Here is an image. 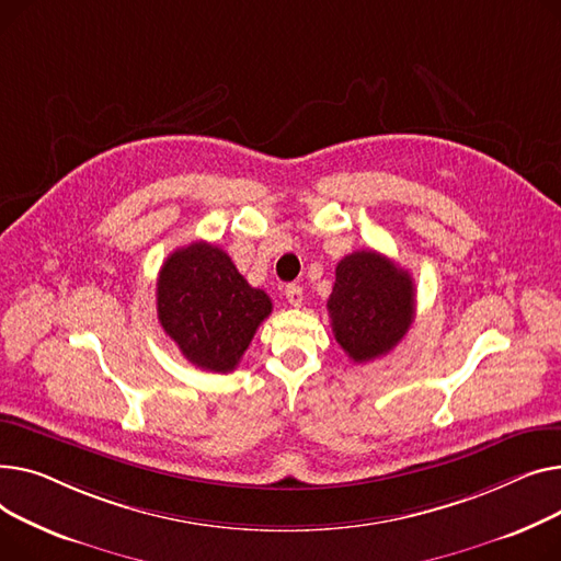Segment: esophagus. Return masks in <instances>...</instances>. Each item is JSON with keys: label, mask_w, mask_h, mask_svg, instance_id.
<instances>
[{"label": "esophagus", "mask_w": 561, "mask_h": 561, "mask_svg": "<svg viewBox=\"0 0 561 561\" xmlns=\"http://www.w3.org/2000/svg\"><path fill=\"white\" fill-rule=\"evenodd\" d=\"M285 296H287L289 306H294V308H299L304 304V289H301V285H296V283L287 285L285 287Z\"/></svg>", "instance_id": "1"}]
</instances>
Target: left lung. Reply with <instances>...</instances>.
Masks as SVG:
<instances>
[{"label": "left lung", "mask_w": 561, "mask_h": 561, "mask_svg": "<svg viewBox=\"0 0 561 561\" xmlns=\"http://www.w3.org/2000/svg\"><path fill=\"white\" fill-rule=\"evenodd\" d=\"M346 355L365 365L397 346L414 321V283L397 262L376 251H355L337 262L325 304Z\"/></svg>", "instance_id": "left-lung-1"}]
</instances>
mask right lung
I'll list each match as a JSON object with an SVG mask.
<instances>
[{
	"instance_id": "obj_1",
	"label": "right lung",
	"mask_w": 561,
	"mask_h": 561,
	"mask_svg": "<svg viewBox=\"0 0 561 561\" xmlns=\"http://www.w3.org/2000/svg\"><path fill=\"white\" fill-rule=\"evenodd\" d=\"M158 321L194 367L233 371L257 325L272 314L270 296L251 287L215 244L192 242L162 262Z\"/></svg>"
}]
</instances>
